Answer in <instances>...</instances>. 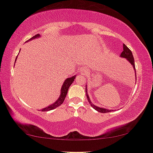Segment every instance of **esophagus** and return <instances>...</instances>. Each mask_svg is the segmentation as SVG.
Wrapping results in <instances>:
<instances>
[{"mask_svg":"<svg viewBox=\"0 0 153 153\" xmlns=\"http://www.w3.org/2000/svg\"><path fill=\"white\" fill-rule=\"evenodd\" d=\"M86 70H87V68H86L85 66H83V67H81L79 68V72L82 73V74H83V73L86 72Z\"/></svg>","mask_w":153,"mask_h":153,"instance_id":"esophagus-1","label":"esophagus"}]
</instances>
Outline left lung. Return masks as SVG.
I'll list each match as a JSON object with an SVG mask.
<instances>
[{"mask_svg":"<svg viewBox=\"0 0 153 153\" xmlns=\"http://www.w3.org/2000/svg\"><path fill=\"white\" fill-rule=\"evenodd\" d=\"M120 57H122L126 58V59H128V61L130 62V64H132V66H133V68H134V71H135V72H136V69H135L134 59V57H133L132 53V52H131V51L130 50V49H129L128 47H127L125 44H123V52L120 53ZM85 91H86V95H87V100H88V101H89V104L91 105V106L93 107L94 109H95L96 111H99V112H101V113H107V112H110V111H113V110H110V109H104V108H101V107H98L97 106H96V105H94L93 103L91 102V100H90V99L89 98V96H88L87 87H86Z\"/></svg>","mask_w":153,"mask_h":153,"instance_id":"obj_1","label":"left lung"}]
</instances>
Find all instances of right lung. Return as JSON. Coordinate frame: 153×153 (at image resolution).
Returning a JSON list of instances; mask_svg holds the SVG:
<instances>
[{
	"label": "right lung",
	"instance_id": "right-lung-1",
	"mask_svg": "<svg viewBox=\"0 0 153 153\" xmlns=\"http://www.w3.org/2000/svg\"><path fill=\"white\" fill-rule=\"evenodd\" d=\"M38 36H39V34H36V35H34L31 39H30L29 40H32V39H35L36 37H38ZM75 77H76V76H73L71 77H69V78H67L65 81H64L63 85H62V90H61V94H60L59 98H58L57 100L56 101L55 103H53V105H50V106L46 107V108L42 109V111H49V110H52V109H55L57 107H59V105H61L62 103H63L64 99H65L66 96V94H67L68 88H69L71 85V84L73 83V82L74 81Z\"/></svg>",
	"mask_w": 153,
	"mask_h": 153
}]
</instances>
